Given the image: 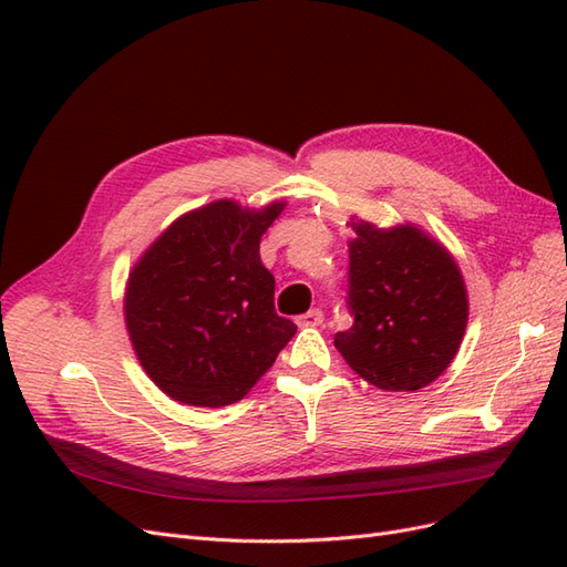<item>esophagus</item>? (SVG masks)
<instances>
[{"label": "esophagus", "mask_w": 567, "mask_h": 567, "mask_svg": "<svg viewBox=\"0 0 567 567\" xmlns=\"http://www.w3.org/2000/svg\"><path fill=\"white\" fill-rule=\"evenodd\" d=\"M323 321V312L321 310H310L298 317V326H319Z\"/></svg>", "instance_id": "esophagus-1"}]
</instances>
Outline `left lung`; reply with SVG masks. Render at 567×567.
Returning <instances> with one entry per match:
<instances>
[{"label": "left lung", "mask_w": 567, "mask_h": 567, "mask_svg": "<svg viewBox=\"0 0 567 567\" xmlns=\"http://www.w3.org/2000/svg\"><path fill=\"white\" fill-rule=\"evenodd\" d=\"M348 307L352 326L336 348L381 390L411 392L452 364L468 321L454 257L416 227L375 229L352 219Z\"/></svg>", "instance_id": "8db88e82"}]
</instances>
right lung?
<instances>
[{
	"instance_id": "obj_1",
	"label": "right lung",
	"mask_w": 567,
	"mask_h": 567,
	"mask_svg": "<svg viewBox=\"0 0 567 567\" xmlns=\"http://www.w3.org/2000/svg\"><path fill=\"white\" fill-rule=\"evenodd\" d=\"M215 200L173 221L134 265L125 321L136 357L167 398L192 406L244 400L298 326L274 310L260 238L284 210Z\"/></svg>"
}]
</instances>
